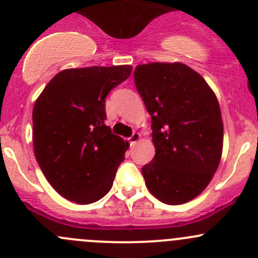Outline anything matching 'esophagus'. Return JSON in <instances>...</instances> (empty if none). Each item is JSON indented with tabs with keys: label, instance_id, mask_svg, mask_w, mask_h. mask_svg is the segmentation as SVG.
<instances>
[{
	"label": "esophagus",
	"instance_id": "obj_1",
	"mask_svg": "<svg viewBox=\"0 0 258 258\" xmlns=\"http://www.w3.org/2000/svg\"><path fill=\"white\" fill-rule=\"evenodd\" d=\"M140 139H141V135H140L139 132H134V134H132V136L128 139L130 140V144L135 145L137 141H139Z\"/></svg>",
	"mask_w": 258,
	"mask_h": 258
}]
</instances>
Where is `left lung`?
Returning a JSON list of instances; mask_svg holds the SVG:
<instances>
[{
    "instance_id": "obj_1",
    "label": "left lung",
    "mask_w": 258,
    "mask_h": 258,
    "mask_svg": "<svg viewBox=\"0 0 258 258\" xmlns=\"http://www.w3.org/2000/svg\"><path fill=\"white\" fill-rule=\"evenodd\" d=\"M135 85L151 114L156 155L142 167L148 191L167 205L199 196L222 155L223 123L204 77L179 62L139 64Z\"/></svg>"
}]
</instances>
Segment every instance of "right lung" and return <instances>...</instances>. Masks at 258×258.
Returning <instances> with one entry per match:
<instances>
[{
  "instance_id": "obj_1",
  "label": "right lung",
  "mask_w": 258,
  "mask_h": 258,
  "mask_svg": "<svg viewBox=\"0 0 258 258\" xmlns=\"http://www.w3.org/2000/svg\"><path fill=\"white\" fill-rule=\"evenodd\" d=\"M132 72L128 64L58 72L35 102V156L52 187L88 205L111 189L128 142L106 126L105 98Z\"/></svg>"
}]
</instances>
